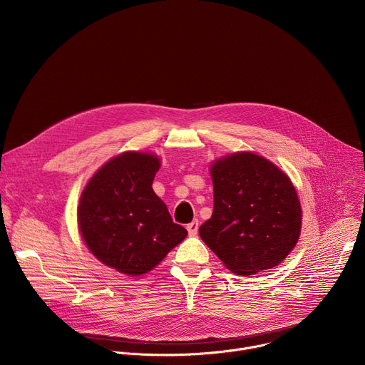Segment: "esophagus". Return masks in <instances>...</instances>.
Wrapping results in <instances>:
<instances>
[{"instance_id": "obj_1", "label": "esophagus", "mask_w": 365, "mask_h": 365, "mask_svg": "<svg viewBox=\"0 0 365 365\" xmlns=\"http://www.w3.org/2000/svg\"><path fill=\"white\" fill-rule=\"evenodd\" d=\"M187 232H189V235H196L197 234V228H199V221L197 220H195V221H192L190 224H187Z\"/></svg>"}]
</instances>
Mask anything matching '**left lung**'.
<instances>
[{
	"mask_svg": "<svg viewBox=\"0 0 365 365\" xmlns=\"http://www.w3.org/2000/svg\"><path fill=\"white\" fill-rule=\"evenodd\" d=\"M214 212L202 241L238 276L277 267L296 247L302 206L290 178L254 151H237L210 166Z\"/></svg>",
	"mask_w": 365,
	"mask_h": 365,
	"instance_id": "obj_1",
	"label": "left lung"
}]
</instances>
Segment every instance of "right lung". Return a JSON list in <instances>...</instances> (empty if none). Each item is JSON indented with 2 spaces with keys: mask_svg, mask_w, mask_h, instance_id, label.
<instances>
[{
  "mask_svg": "<svg viewBox=\"0 0 365 365\" xmlns=\"http://www.w3.org/2000/svg\"><path fill=\"white\" fill-rule=\"evenodd\" d=\"M160 166L154 153H120L92 175L81 193V237L99 263L121 274L148 273L187 235L151 187Z\"/></svg>",
  "mask_w": 365,
  "mask_h": 365,
  "instance_id": "right-lung-1",
  "label": "right lung"
}]
</instances>
